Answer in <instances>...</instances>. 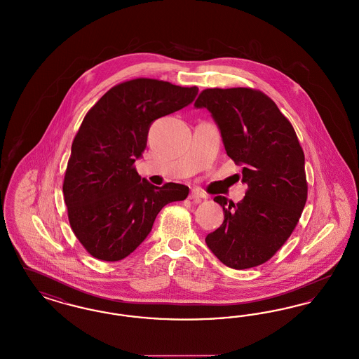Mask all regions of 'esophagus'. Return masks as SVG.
I'll return each instance as SVG.
<instances>
[{
    "instance_id": "34e87169",
    "label": "esophagus",
    "mask_w": 359,
    "mask_h": 359,
    "mask_svg": "<svg viewBox=\"0 0 359 359\" xmlns=\"http://www.w3.org/2000/svg\"><path fill=\"white\" fill-rule=\"evenodd\" d=\"M188 198H189L191 201H201L207 199V195H205V194H203L201 191H198V189H192Z\"/></svg>"
}]
</instances>
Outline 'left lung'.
Listing matches in <instances>:
<instances>
[{"label": "left lung", "instance_id": "left-lung-1", "mask_svg": "<svg viewBox=\"0 0 359 359\" xmlns=\"http://www.w3.org/2000/svg\"><path fill=\"white\" fill-rule=\"evenodd\" d=\"M195 108H207L226 152L242 165L243 201L215 196L224 222L205 238L223 264L255 267L273 257L299 222L307 201L304 154L297 133L269 96L251 88L204 89Z\"/></svg>", "mask_w": 359, "mask_h": 359}]
</instances>
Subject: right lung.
<instances>
[{"mask_svg": "<svg viewBox=\"0 0 359 359\" xmlns=\"http://www.w3.org/2000/svg\"><path fill=\"white\" fill-rule=\"evenodd\" d=\"M198 86L135 79L109 89L86 114L73 140L62 192L76 238L95 258L116 262L133 252L164 205L184 201L189 188L142 179L151 124L195 100Z\"/></svg>", "mask_w": 359, "mask_h": 359, "instance_id": "1", "label": "right lung"}]
</instances>
